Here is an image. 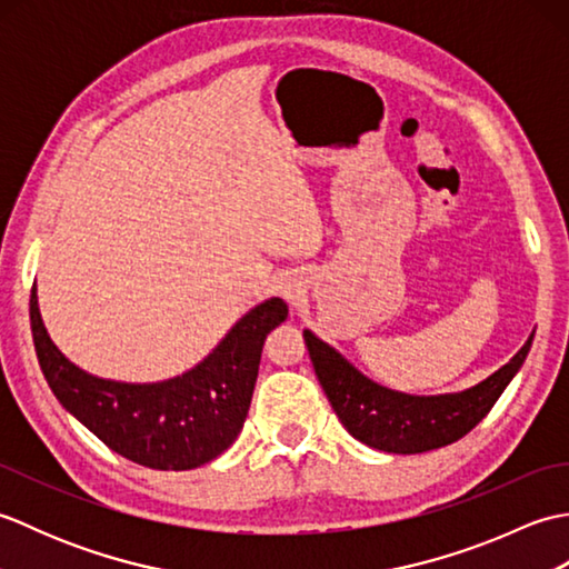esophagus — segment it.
I'll use <instances>...</instances> for the list:
<instances>
[{"instance_id": "obj_1", "label": "esophagus", "mask_w": 569, "mask_h": 569, "mask_svg": "<svg viewBox=\"0 0 569 569\" xmlns=\"http://www.w3.org/2000/svg\"><path fill=\"white\" fill-rule=\"evenodd\" d=\"M283 296H286V298H293V296H296V288L286 286V288H283Z\"/></svg>"}]
</instances>
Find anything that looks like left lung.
Instances as JSON below:
<instances>
[{
  "label": "left lung",
  "mask_w": 569,
  "mask_h": 569,
  "mask_svg": "<svg viewBox=\"0 0 569 569\" xmlns=\"http://www.w3.org/2000/svg\"><path fill=\"white\" fill-rule=\"evenodd\" d=\"M303 337L316 377L347 432L373 450L393 455L438 450L465 438L499 401L533 345V335H530L509 365L471 389L440 396H413L371 381L355 365H349L335 347L322 342L316 332L303 330Z\"/></svg>",
  "instance_id": "obj_1"
}]
</instances>
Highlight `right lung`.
Segmentation results:
<instances>
[{
	"label": "right lung",
	"mask_w": 569,
	"mask_h": 569,
	"mask_svg": "<svg viewBox=\"0 0 569 569\" xmlns=\"http://www.w3.org/2000/svg\"><path fill=\"white\" fill-rule=\"evenodd\" d=\"M29 306L36 357L60 406L117 455L163 471L208 465L237 440L266 335L288 318L281 298L263 300L180 377L127 383L94 377L60 352L43 325L36 286Z\"/></svg>",
	"instance_id": "right-lung-1"
}]
</instances>
